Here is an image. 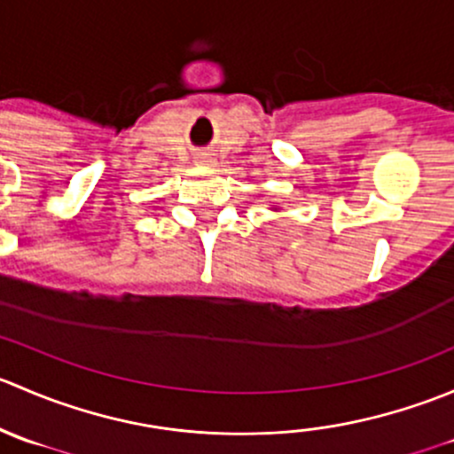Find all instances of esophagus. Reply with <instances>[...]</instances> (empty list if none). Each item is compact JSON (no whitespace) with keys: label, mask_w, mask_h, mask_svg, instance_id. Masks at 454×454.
Listing matches in <instances>:
<instances>
[{"label":"esophagus","mask_w":454,"mask_h":454,"mask_svg":"<svg viewBox=\"0 0 454 454\" xmlns=\"http://www.w3.org/2000/svg\"><path fill=\"white\" fill-rule=\"evenodd\" d=\"M200 162H210V158H206V155H201V158H200Z\"/></svg>","instance_id":"obj_1"}]
</instances>
